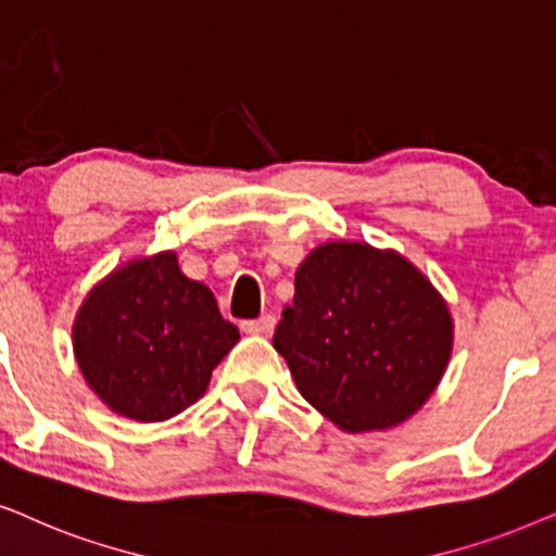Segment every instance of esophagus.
<instances>
[{
    "label": "esophagus",
    "mask_w": 556,
    "mask_h": 556,
    "mask_svg": "<svg viewBox=\"0 0 556 556\" xmlns=\"http://www.w3.org/2000/svg\"><path fill=\"white\" fill-rule=\"evenodd\" d=\"M274 325H277V317L262 315V317H256V320H243L241 328L247 332H271Z\"/></svg>",
    "instance_id": "1"
}]
</instances>
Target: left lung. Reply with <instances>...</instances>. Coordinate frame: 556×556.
I'll list each match as a JSON object with an SVG mask.
<instances>
[{
	"label": "left lung",
	"instance_id": "obj_1",
	"mask_svg": "<svg viewBox=\"0 0 556 556\" xmlns=\"http://www.w3.org/2000/svg\"><path fill=\"white\" fill-rule=\"evenodd\" d=\"M274 348L317 412L345 432H366L427 402L453 351V320L404 256L336 241L294 274Z\"/></svg>",
	"mask_w": 556,
	"mask_h": 556
}]
</instances>
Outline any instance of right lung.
I'll use <instances>...</instances> for the list:
<instances>
[{"label":"right lung","instance_id":"obj_1","mask_svg":"<svg viewBox=\"0 0 556 556\" xmlns=\"http://www.w3.org/2000/svg\"><path fill=\"white\" fill-rule=\"evenodd\" d=\"M239 340L208 287L192 282L173 251L116 269L88 294L73 351L88 387L116 414L162 421L208 389Z\"/></svg>","mask_w":556,"mask_h":556}]
</instances>
